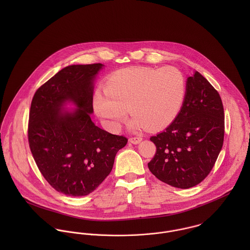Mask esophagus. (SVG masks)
<instances>
[{
	"instance_id": "34e87169",
	"label": "esophagus",
	"mask_w": 250,
	"mask_h": 250,
	"mask_svg": "<svg viewBox=\"0 0 250 250\" xmlns=\"http://www.w3.org/2000/svg\"><path fill=\"white\" fill-rule=\"evenodd\" d=\"M142 141H143L142 137H132L129 139V142L133 144H139Z\"/></svg>"
}]
</instances>
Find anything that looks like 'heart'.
I'll use <instances>...</instances> for the list:
<instances>
[{
	"mask_svg": "<svg viewBox=\"0 0 250 250\" xmlns=\"http://www.w3.org/2000/svg\"><path fill=\"white\" fill-rule=\"evenodd\" d=\"M187 93L185 76L177 68L128 67L113 72L105 91L97 89L93 107L110 131H117L127 116L133 131H158L169 126L183 107Z\"/></svg>",
	"mask_w": 250,
	"mask_h": 250,
	"instance_id": "heart-1",
	"label": "heart"
}]
</instances>
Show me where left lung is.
Returning a JSON list of instances; mask_svg holds the SVG:
<instances>
[{
    "label": "left lung",
    "instance_id": "obj_1",
    "mask_svg": "<svg viewBox=\"0 0 250 250\" xmlns=\"http://www.w3.org/2000/svg\"><path fill=\"white\" fill-rule=\"evenodd\" d=\"M224 140V110L214 86L199 73L187 79V93L175 120L151 137L156 145L148 168L172 187L188 188L214 167Z\"/></svg>",
    "mask_w": 250,
    "mask_h": 250
}]
</instances>
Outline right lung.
I'll return each instance as SVG.
<instances>
[{"mask_svg": "<svg viewBox=\"0 0 250 250\" xmlns=\"http://www.w3.org/2000/svg\"><path fill=\"white\" fill-rule=\"evenodd\" d=\"M101 63L64 67L36 90L28 139L36 166L59 192L84 196L110 173L118 150L128 140L95 126L93 82ZM77 107L63 108L66 103Z\"/></svg>", "mask_w": 250, "mask_h": 250, "instance_id": "add662e5", "label": "right lung"}]
</instances>
